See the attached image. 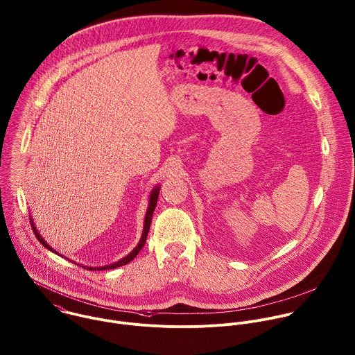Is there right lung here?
I'll use <instances>...</instances> for the list:
<instances>
[{"label": "right lung", "mask_w": 355, "mask_h": 355, "mask_svg": "<svg viewBox=\"0 0 355 355\" xmlns=\"http://www.w3.org/2000/svg\"><path fill=\"white\" fill-rule=\"evenodd\" d=\"M157 196H159V188H156V189H153L152 191V193H150V198H149V206H148V210H146V215H145V222H144V230H142V236L141 240H140V243H139V245L128 255V257H125L123 259H121L119 262H116V263H112V265H108V266H104V268H85V269H87V270H107V269H115V268H118V266H123V265H126V263H129L130 261H133L135 258H136V255L141 251L142 247H144V244H145V241H146V236H148V232H149V226H150V220H152V214L155 211V207H156V203H157ZM30 222H31V227H33V230H34V234H35V237L38 239V241L44 245V247H46L48 250H51L52 252H56L52 247H49V244L40 236V233H38V230H37V227L34 226V223H33V220L30 219ZM58 254V252H56Z\"/></svg>", "instance_id": "obj_1"}]
</instances>
